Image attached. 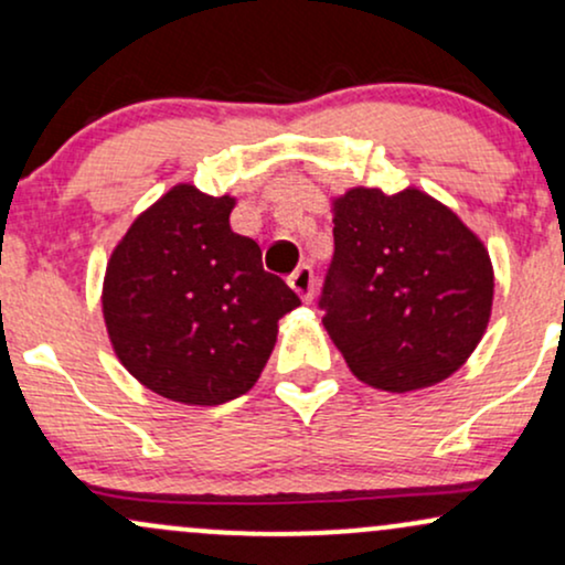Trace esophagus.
<instances>
[{
	"label": "esophagus",
	"mask_w": 565,
	"mask_h": 565,
	"mask_svg": "<svg viewBox=\"0 0 565 565\" xmlns=\"http://www.w3.org/2000/svg\"><path fill=\"white\" fill-rule=\"evenodd\" d=\"M289 287L295 289L305 302H310L316 295V287H319V278H316L310 265H300V268L289 276Z\"/></svg>",
	"instance_id": "34e87169"
}]
</instances>
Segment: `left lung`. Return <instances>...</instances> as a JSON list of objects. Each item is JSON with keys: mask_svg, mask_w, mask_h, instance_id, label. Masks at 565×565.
<instances>
[{"mask_svg": "<svg viewBox=\"0 0 565 565\" xmlns=\"http://www.w3.org/2000/svg\"><path fill=\"white\" fill-rule=\"evenodd\" d=\"M334 257L319 305L350 372L387 393L451 377L489 327V249L446 204L408 185L332 199Z\"/></svg>", "mask_w": 565, "mask_h": 565, "instance_id": "1", "label": "left lung"}]
</instances>
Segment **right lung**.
<instances>
[{
    "instance_id": "right-lung-1",
    "label": "right lung",
    "mask_w": 565,
    "mask_h": 565,
    "mask_svg": "<svg viewBox=\"0 0 565 565\" xmlns=\"http://www.w3.org/2000/svg\"><path fill=\"white\" fill-rule=\"evenodd\" d=\"M236 199L178 183L142 210L108 257L103 321L140 385L188 406H217L255 385L278 319L300 305L263 270L257 242L231 231Z\"/></svg>"
}]
</instances>
